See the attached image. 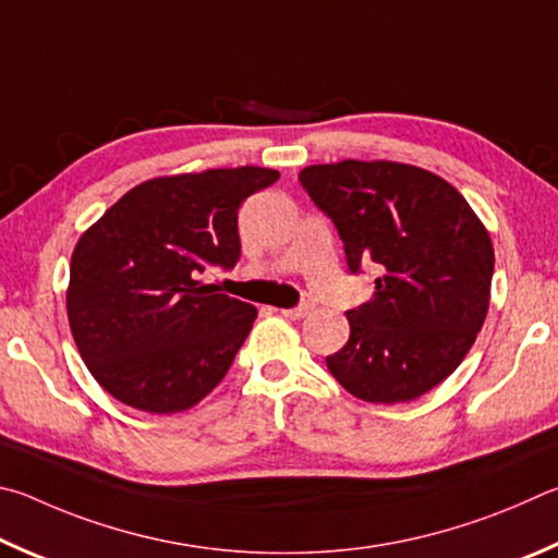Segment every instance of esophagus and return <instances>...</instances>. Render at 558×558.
<instances>
[{
  "instance_id": "esophagus-1",
  "label": "esophagus",
  "mask_w": 558,
  "mask_h": 558,
  "mask_svg": "<svg viewBox=\"0 0 558 558\" xmlns=\"http://www.w3.org/2000/svg\"><path fill=\"white\" fill-rule=\"evenodd\" d=\"M311 311V306L308 304H301V306H296V308H281L279 314L284 316V318H291V320H296V318H304L306 314Z\"/></svg>"
}]
</instances>
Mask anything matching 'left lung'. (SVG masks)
I'll return each instance as SVG.
<instances>
[{"instance_id":"obj_1","label":"left lung","mask_w":558,"mask_h":558,"mask_svg":"<svg viewBox=\"0 0 558 558\" xmlns=\"http://www.w3.org/2000/svg\"><path fill=\"white\" fill-rule=\"evenodd\" d=\"M336 222L350 271L375 262L373 299L326 365L350 395L399 404L461 365L490 306L493 240L451 183L399 161L314 163L299 173Z\"/></svg>"}]
</instances>
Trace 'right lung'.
<instances>
[{
	"label": "right lung",
	"mask_w": 558,
	"mask_h": 558,
	"mask_svg": "<svg viewBox=\"0 0 558 558\" xmlns=\"http://www.w3.org/2000/svg\"><path fill=\"white\" fill-rule=\"evenodd\" d=\"M279 171L262 166L149 179L77 240L68 324L90 375L117 402L185 412L228 375L257 308L198 281L240 259L238 210Z\"/></svg>",
	"instance_id": "1"
}]
</instances>
